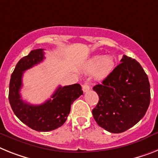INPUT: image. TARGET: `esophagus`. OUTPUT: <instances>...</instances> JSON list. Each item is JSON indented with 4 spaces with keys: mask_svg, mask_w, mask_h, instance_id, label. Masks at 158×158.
<instances>
[{
    "mask_svg": "<svg viewBox=\"0 0 158 158\" xmlns=\"http://www.w3.org/2000/svg\"><path fill=\"white\" fill-rule=\"evenodd\" d=\"M90 90V87L88 84H87V83H85V84H83V91H84V92H87V91H88Z\"/></svg>",
    "mask_w": 158,
    "mask_h": 158,
    "instance_id": "esophagus-1",
    "label": "esophagus"
}]
</instances>
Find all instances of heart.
<instances>
[{
	"label": "heart",
	"instance_id": "1",
	"mask_svg": "<svg viewBox=\"0 0 158 158\" xmlns=\"http://www.w3.org/2000/svg\"><path fill=\"white\" fill-rule=\"evenodd\" d=\"M114 67L115 61L112 57L96 55L87 61L85 70L90 74L94 73L96 79H104L112 72Z\"/></svg>",
	"mask_w": 158,
	"mask_h": 158
}]
</instances>
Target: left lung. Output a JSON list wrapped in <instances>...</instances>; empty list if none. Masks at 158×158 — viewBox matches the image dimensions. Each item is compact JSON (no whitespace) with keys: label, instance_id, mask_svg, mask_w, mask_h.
Returning a JSON list of instances; mask_svg holds the SVG:
<instances>
[{"label":"left lung","instance_id":"obj_1","mask_svg":"<svg viewBox=\"0 0 158 158\" xmlns=\"http://www.w3.org/2000/svg\"><path fill=\"white\" fill-rule=\"evenodd\" d=\"M121 63L93 90L99 102L92 115L99 126L120 133L138 123L150 103V84L140 63L124 55Z\"/></svg>","mask_w":158,"mask_h":158}]
</instances>
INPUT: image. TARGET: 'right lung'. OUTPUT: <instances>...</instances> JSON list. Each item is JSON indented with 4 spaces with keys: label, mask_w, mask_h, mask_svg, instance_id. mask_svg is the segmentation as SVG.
Masks as SVG:
<instances>
[{
    "label": "right lung",
    "mask_w": 158,
    "mask_h": 158,
    "mask_svg": "<svg viewBox=\"0 0 158 158\" xmlns=\"http://www.w3.org/2000/svg\"><path fill=\"white\" fill-rule=\"evenodd\" d=\"M44 59L43 49L30 51L17 63L9 83V100L14 114L22 123L38 132H49L62 126L67 120L73 102L83 95L81 86L75 83L64 87L59 86L51 96L52 99L39 105L24 101L20 94L24 71Z\"/></svg>",
    "instance_id": "obj_1"
}]
</instances>
